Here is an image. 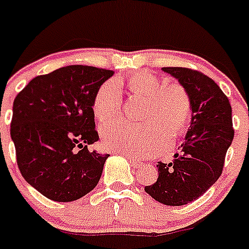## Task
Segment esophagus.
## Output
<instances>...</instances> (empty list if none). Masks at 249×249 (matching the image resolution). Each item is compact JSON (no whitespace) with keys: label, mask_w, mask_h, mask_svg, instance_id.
I'll list each match as a JSON object with an SVG mask.
<instances>
[{"label":"esophagus","mask_w":249,"mask_h":249,"mask_svg":"<svg viewBox=\"0 0 249 249\" xmlns=\"http://www.w3.org/2000/svg\"><path fill=\"white\" fill-rule=\"evenodd\" d=\"M128 159H130V163L132 164L134 167H140L142 166V162H140L139 159L134 158V157H128Z\"/></svg>","instance_id":"34e87169"}]
</instances>
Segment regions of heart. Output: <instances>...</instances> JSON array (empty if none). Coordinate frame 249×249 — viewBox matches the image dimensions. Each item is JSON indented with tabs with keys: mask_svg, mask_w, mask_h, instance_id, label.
<instances>
[{
	"mask_svg": "<svg viewBox=\"0 0 249 249\" xmlns=\"http://www.w3.org/2000/svg\"><path fill=\"white\" fill-rule=\"evenodd\" d=\"M134 93L146 97L142 112L144 123L115 122L101 130L105 148L130 157L142 158L162 150L167 136L174 141L188 131L193 117L192 97L178 83L164 85L160 77L150 71H139L126 81ZM122 91L115 81H107L97 89L92 100L93 114L101 122L119 114Z\"/></svg>",
	"mask_w": 249,
	"mask_h": 249,
	"instance_id": "heart-1",
	"label": "heart"
}]
</instances>
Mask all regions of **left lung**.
Instances as JSON below:
<instances>
[{
    "instance_id": "obj_1",
    "label": "left lung",
    "mask_w": 249,
    "mask_h": 249,
    "mask_svg": "<svg viewBox=\"0 0 249 249\" xmlns=\"http://www.w3.org/2000/svg\"><path fill=\"white\" fill-rule=\"evenodd\" d=\"M188 90L192 123L171 163L158 162V178L145 192L167 206H182L200 196L221 176L234 139L231 107L217 83L202 71L182 67L162 68Z\"/></svg>"
}]
</instances>
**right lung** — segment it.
<instances>
[{
	"mask_svg": "<svg viewBox=\"0 0 249 249\" xmlns=\"http://www.w3.org/2000/svg\"><path fill=\"white\" fill-rule=\"evenodd\" d=\"M112 71L68 65L37 75L18 93L10 134L28 184L55 202H71L97 185L109 154L90 152L99 140L92 100Z\"/></svg>",
	"mask_w": 249,
	"mask_h": 249,
	"instance_id": "obj_1",
	"label": "right lung"
}]
</instances>
